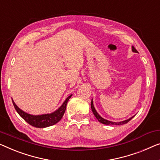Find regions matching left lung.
<instances>
[{
  "label": "left lung",
  "instance_id": "obj_1",
  "mask_svg": "<svg viewBox=\"0 0 160 160\" xmlns=\"http://www.w3.org/2000/svg\"><path fill=\"white\" fill-rule=\"evenodd\" d=\"M132 51L134 52H138L137 50L134 48V47H133V46H132ZM91 109H92V113H93L95 116L96 117L98 120L99 122H101V123H103V124H106V125H123V124H125V123H128V121L131 120V119L133 118V117L130 118L129 119H127V120H125L123 121H121V122H112V121L106 120V119L102 118L101 116L97 113V111H95V109L94 108V106H93V103H92V100L91 101Z\"/></svg>",
  "mask_w": 160,
  "mask_h": 160
}]
</instances>
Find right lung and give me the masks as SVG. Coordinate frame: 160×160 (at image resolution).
Returning <instances> with one entry per match:
<instances>
[{"instance_id":"add662e5","label":"right lung","mask_w":160,"mask_h":160,"mask_svg":"<svg viewBox=\"0 0 160 160\" xmlns=\"http://www.w3.org/2000/svg\"><path fill=\"white\" fill-rule=\"evenodd\" d=\"M71 96H72V95L68 97V98L65 100L63 104L60 106V108H59L56 111H54V113L39 116H33L26 113V112L21 110V109L16 106L13 100H12V102H13V106L14 108H15L16 111H17V113L21 116V117L24 119L28 123H29L30 125L37 128H45L48 127V126H50L54 125L55 123L59 122V121L61 120V118H62L64 113H65V112L67 104H68V102L69 101V99L71 98Z\"/></svg>"}]
</instances>
